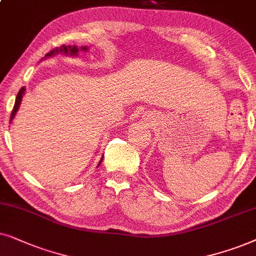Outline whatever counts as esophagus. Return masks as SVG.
I'll list each match as a JSON object with an SVG mask.
<instances>
[{"label": "esophagus", "mask_w": 256, "mask_h": 256, "mask_svg": "<svg viewBox=\"0 0 256 256\" xmlns=\"http://www.w3.org/2000/svg\"><path fill=\"white\" fill-rule=\"evenodd\" d=\"M150 119H151V118H150Z\"/></svg>", "instance_id": "34e87169"}]
</instances>
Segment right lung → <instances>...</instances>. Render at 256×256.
I'll return each instance as SVG.
<instances>
[{
	"mask_svg": "<svg viewBox=\"0 0 256 256\" xmlns=\"http://www.w3.org/2000/svg\"><path fill=\"white\" fill-rule=\"evenodd\" d=\"M88 48L86 46H82L78 49V48L76 46H58V48H54V49H52L50 51V52H48L46 54V57L44 58H46V57H51V56H54V54H70V56H77L78 51H86ZM26 92V88H22L21 90L18 91V94H17V97H16V100H15V105H14V108H12V116H10V122L12 120L14 117H15L16 112L17 110H18L20 108V104H21V100H22V97L23 94H24ZM102 162H103V158L100 159V164H98V166L100 165ZM97 166V168H98Z\"/></svg>",
	"mask_w": 256,
	"mask_h": 256,
	"instance_id": "obj_1",
	"label": "right lung"
}]
</instances>
